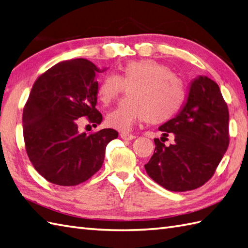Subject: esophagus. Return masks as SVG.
<instances>
[{"mask_svg": "<svg viewBox=\"0 0 248 248\" xmlns=\"http://www.w3.org/2000/svg\"><path fill=\"white\" fill-rule=\"evenodd\" d=\"M120 137H121V138H122L123 140H134V139L136 138V136L129 135V134H125V133L120 134Z\"/></svg>", "mask_w": 248, "mask_h": 248, "instance_id": "esophagus-1", "label": "esophagus"}]
</instances>
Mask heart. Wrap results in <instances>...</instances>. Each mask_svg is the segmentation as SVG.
Segmentation results:
<instances>
[{"mask_svg": "<svg viewBox=\"0 0 248 248\" xmlns=\"http://www.w3.org/2000/svg\"><path fill=\"white\" fill-rule=\"evenodd\" d=\"M127 88V97L106 117L109 127L127 131L139 121L148 124L167 122L177 113L186 92L168 65L154 59L133 60L121 65L119 74H107L98 85L96 96L108 106Z\"/></svg>", "mask_w": 248, "mask_h": 248, "instance_id": "b5f03b06", "label": "heart"}]
</instances>
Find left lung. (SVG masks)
Here are the masks:
<instances>
[{
    "mask_svg": "<svg viewBox=\"0 0 248 248\" xmlns=\"http://www.w3.org/2000/svg\"><path fill=\"white\" fill-rule=\"evenodd\" d=\"M229 112L219 87L207 76L191 81L175 118L159 127L161 138L174 134L173 144L154 139L155 151L144 168L164 189L185 192L212 177L229 144Z\"/></svg>",
    "mask_w": 248,
    "mask_h": 248,
    "instance_id": "8db88e82",
    "label": "left lung"
}]
</instances>
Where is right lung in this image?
Returning <instances> with one entry per match:
<instances>
[{
  "instance_id": "right-lung-1",
  "label": "right lung",
  "mask_w": 248,
  "mask_h": 248,
  "mask_svg": "<svg viewBox=\"0 0 248 248\" xmlns=\"http://www.w3.org/2000/svg\"><path fill=\"white\" fill-rule=\"evenodd\" d=\"M98 69L84 58L58 62L35 81L23 110L26 153L42 177L58 186H76L102 168L108 143L118 131L105 128L95 134L78 131V119L93 125L103 117L95 108Z\"/></svg>"
}]
</instances>
